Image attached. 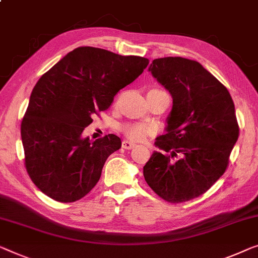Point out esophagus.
<instances>
[{"label":"esophagus","mask_w":258,"mask_h":258,"mask_svg":"<svg viewBox=\"0 0 258 258\" xmlns=\"http://www.w3.org/2000/svg\"><path fill=\"white\" fill-rule=\"evenodd\" d=\"M135 147H136V144L133 143V142H130V141L122 142V148L125 149V150H132V149H134Z\"/></svg>","instance_id":"1"}]
</instances>
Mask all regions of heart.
Returning a JSON list of instances; mask_svg holds the SVG:
<instances>
[{
  "mask_svg": "<svg viewBox=\"0 0 258 258\" xmlns=\"http://www.w3.org/2000/svg\"><path fill=\"white\" fill-rule=\"evenodd\" d=\"M149 92H162V89L151 88ZM124 134L129 140L135 142H143L148 137L154 136L156 134V128L152 125L141 124V123H133V124H126L124 128Z\"/></svg>",
  "mask_w": 258,
  "mask_h": 258,
  "instance_id": "obj_1",
  "label": "heart"
}]
</instances>
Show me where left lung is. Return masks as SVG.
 Segmentation results:
<instances>
[{"instance_id": "left-lung-1", "label": "left lung", "mask_w": 258, "mask_h": 258, "mask_svg": "<svg viewBox=\"0 0 258 258\" xmlns=\"http://www.w3.org/2000/svg\"><path fill=\"white\" fill-rule=\"evenodd\" d=\"M172 95L166 134L143 167L152 191L171 204L206 193L226 172L238 138L235 106L228 89L196 60L158 58L149 67Z\"/></svg>"}]
</instances>
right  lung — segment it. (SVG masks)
Listing matches in <instances>:
<instances>
[{"label":"right lung","instance_id":"obj_1","mask_svg":"<svg viewBox=\"0 0 258 258\" xmlns=\"http://www.w3.org/2000/svg\"><path fill=\"white\" fill-rule=\"evenodd\" d=\"M149 59L80 46L32 89L21 124L24 165L33 184L59 203L80 200L98 184L108 157L121 148L113 134L92 142L84 129L110 107L120 89L143 73Z\"/></svg>","mask_w":258,"mask_h":258}]
</instances>
